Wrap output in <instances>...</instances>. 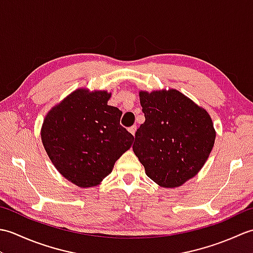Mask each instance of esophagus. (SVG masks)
Here are the masks:
<instances>
[{
    "mask_svg": "<svg viewBox=\"0 0 253 253\" xmlns=\"http://www.w3.org/2000/svg\"><path fill=\"white\" fill-rule=\"evenodd\" d=\"M128 130H129V132L131 133V135H132L133 137H135V133H136V130H137V127H136V126H131Z\"/></svg>",
    "mask_w": 253,
    "mask_h": 253,
    "instance_id": "esophagus-1",
    "label": "esophagus"
}]
</instances>
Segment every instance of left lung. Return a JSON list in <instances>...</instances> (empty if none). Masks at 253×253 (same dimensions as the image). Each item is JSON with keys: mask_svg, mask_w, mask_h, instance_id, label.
Segmentation results:
<instances>
[{"mask_svg": "<svg viewBox=\"0 0 253 253\" xmlns=\"http://www.w3.org/2000/svg\"><path fill=\"white\" fill-rule=\"evenodd\" d=\"M139 98L146 122L136 131L133 153L159 186L184 185L213 149L216 132L211 116L176 89L141 90Z\"/></svg>", "mask_w": 253, "mask_h": 253, "instance_id": "8db88e82", "label": "left lung"}]
</instances>
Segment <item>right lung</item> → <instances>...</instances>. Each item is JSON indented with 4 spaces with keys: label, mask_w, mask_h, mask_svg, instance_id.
<instances>
[{
    "label": "right lung",
    "mask_w": 253,
    "mask_h": 253,
    "mask_svg": "<svg viewBox=\"0 0 253 253\" xmlns=\"http://www.w3.org/2000/svg\"><path fill=\"white\" fill-rule=\"evenodd\" d=\"M111 92L76 89L47 112L41 140L60 174L82 188L95 187L129 150L133 136L121 126L122 112L107 104Z\"/></svg>",
    "instance_id": "right-lung-1"
}]
</instances>
